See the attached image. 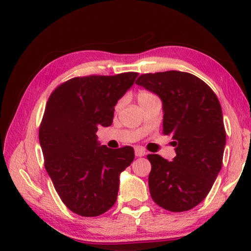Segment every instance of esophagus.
Returning <instances> with one entry per match:
<instances>
[{"instance_id":"esophagus-1","label":"esophagus","mask_w":251,"mask_h":251,"mask_svg":"<svg viewBox=\"0 0 251 251\" xmlns=\"http://www.w3.org/2000/svg\"><path fill=\"white\" fill-rule=\"evenodd\" d=\"M135 154H136V156H144V155H146V151L144 150L143 147L137 146V147H135Z\"/></svg>"}]
</instances>
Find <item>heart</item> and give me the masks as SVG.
<instances>
[{
  "instance_id": "b5f03b06",
  "label": "heart",
  "mask_w": 251,
  "mask_h": 251,
  "mask_svg": "<svg viewBox=\"0 0 251 251\" xmlns=\"http://www.w3.org/2000/svg\"><path fill=\"white\" fill-rule=\"evenodd\" d=\"M152 97H155V96H154L153 94H151L150 91H146V90H142V91H139V92H138V95H137V99H138L139 104H140V102H143V101L147 100V99L152 98ZM120 106H121V101L118 102V105H116V108H119Z\"/></svg>"
}]
</instances>
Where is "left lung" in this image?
<instances>
[{"label": "left lung", "mask_w": 251, "mask_h": 251, "mask_svg": "<svg viewBox=\"0 0 251 251\" xmlns=\"http://www.w3.org/2000/svg\"><path fill=\"white\" fill-rule=\"evenodd\" d=\"M136 84L161 98L163 133L173 137L176 146L173 161L147 155L151 197L166 210H190L207 197L222 169L226 132L217 96L186 72L143 74Z\"/></svg>", "instance_id": "obj_1"}]
</instances>
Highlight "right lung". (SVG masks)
Instances as JSON below:
<instances>
[{
    "label": "right lung",
    "mask_w": 251,
    "mask_h": 251,
    "mask_svg": "<svg viewBox=\"0 0 251 251\" xmlns=\"http://www.w3.org/2000/svg\"><path fill=\"white\" fill-rule=\"evenodd\" d=\"M138 73L73 77L54 89L39 130L44 167L65 205L96 217L114 205L120 174L135 159L131 146L108 149L97 140L98 126H109L114 106Z\"/></svg>",
    "instance_id": "right-lung-1"
}]
</instances>
